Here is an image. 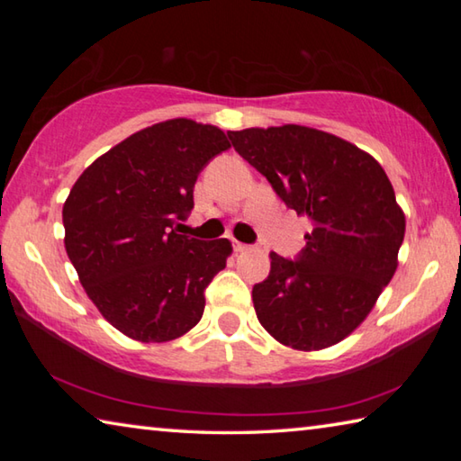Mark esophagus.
Instances as JSON below:
<instances>
[{"instance_id": "esophagus-1", "label": "esophagus", "mask_w": 461, "mask_h": 461, "mask_svg": "<svg viewBox=\"0 0 461 461\" xmlns=\"http://www.w3.org/2000/svg\"><path fill=\"white\" fill-rule=\"evenodd\" d=\"M233 248H236V252H249V249H254V246L241 244V241H236V244H233Z\"/></svg>"}]
</instances>
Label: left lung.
<instances>
[{"mask_svg":"<svg viewBox=\"0 0 461 461\" xmlns=\"http://www.w3.org/2000/svg\"><path fill=\"white\" fill-rule=\"evenodd\" d=\"M231 146L311 231L294 260L270 252L254 285V309L272 338L303 352L323 349L360 325L396 270L404 213L368 152L305 126L228 131Z\"/></svg>","mask_w":461,"mask_h":461,"instance_id":"left-lung-1","label":"left lung"}]
</instances>
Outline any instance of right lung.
Masks as SVG:
<instances>
[{
    "label": "right lung",
    "mask_w": 461,
    "mask_h": 461,
    "mask_svg": "<svg viewBox=\"0 0 461 461\" xmlns=\"http://www.w3.org/2000/svg\"><path fill=\"white\" fill-rule=\"evenodd\" d=\"M215 126L168 120L140 130L77 178L62 207L65 248L89 299L115 330L170 341L199 323L230 240L181 236L207 162L228 150Z\"/></svg>",
    "instance_id": "obj_1"
}]
</instances>
